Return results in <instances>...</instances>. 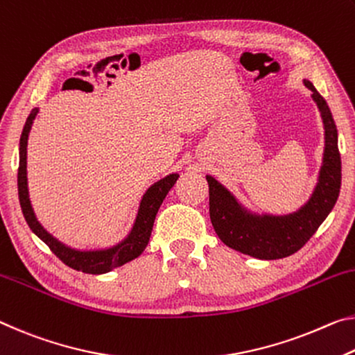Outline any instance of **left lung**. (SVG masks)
I'll return each instance as SVG.
<instances>
[{
  "mask_svg": "<svg viewBox=\"0 0 355 355\" xmlns=\"http://www.w3.org/2000/svg\"><path fill=\"white\" fill-rule=\"evenodd\" d=\"M303 83L311 89V98L320 112L325 144L316 188L305 205L288 215H259L248 210L215 177L207 175L210 219L218 237L229 248L263 261L288 257L299 251L329 216L340 196L341 157L338 131L325 99L311 82L305 78Z\"/></svg>",
  "mask_w": 355,
  "mask_h": 355,
  "instance_id": "left-lung-1",
  "label": "left lung"
}]
</instances>
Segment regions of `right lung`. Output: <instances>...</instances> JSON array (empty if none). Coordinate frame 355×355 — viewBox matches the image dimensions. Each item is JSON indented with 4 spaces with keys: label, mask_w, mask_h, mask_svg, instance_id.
Wrapping results in <instances>:
<instances>
[{
    "label": "right lung",
    "mask_w": 355,
    "mask_h": 355,
    "mask_svg": "<svg viewBox=\"0 0 355 355\" xmlns=\"http://www.w3.org/2000/svg\"><path fill=\"white\" fill-rule=\"evenodd\" d=\"M39 112V107H35L31 114L28 115L26 123L24 126V132L20 136V148H19V177H17V183H19V200L21 211L26 219L28 226L35 232L44 243H46L50 250H52L56 257H60L67 267L78 270L83 273L92 275H103L110 272L120 266H125L126 262L132 261V259L139 257L142 254L144 250L147 248L151 230H153V223L156 218V213L159 210L162 200L171 188L175 184L178 180V173H168L167 177L157 180L156 183L145 191L139 204V210L136 219L129 234L116 245L109 246V248L101 250H77L71 248V246L64 245L63 241L55 239L52 234H49L42 224L37 221L33 210L30 193H28V178H26V147H28V136H30L33 121Z\"/></svg>",
    "instance_id": "right-lung-1"
}]
</instances>
